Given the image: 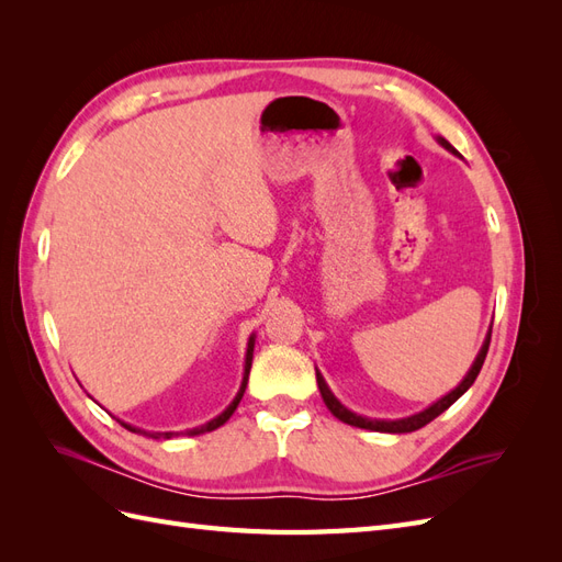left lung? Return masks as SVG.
<instances>
[{
    "label": "left lung",
    "mask_w": 562,
    "mask_h": 562,
    "mask_svg": "<svg viewBox=\"0 0 562 562\" xmlns=\"http://www.w3.org/2000/svg\"><path fill=\"white\" fill-rule=\"evenodd\" d=\"M440 145H443L448 151H452V155H457V149L446 140V138H436ZM490 335H492V330H487V337H485V342H483V347H481V351H479V356H475V361H473V366H471V370L467 372V378L459 382L448 396H443V398H438L434 405H429L427 411H422V413H417V415H411V417H403V419H370V417H361V415H356V413H351V411H347V407L339 403L337 398H335V394L333 391L328 389V384H326V380H323V375L321 372L316 370V382H318V389H321V396H323V403L328 405V411L339 419V422H345V424H351V427H359V429H370V431H382V434H411V431H417V429H422V427H427V424L431 422V419H436L440 413H446L448 407L464 394V391L475 382V378H479V372H481V368H483V361H485V356H487V347H490Z\"/></svg>",
    "instance_id": "obj_1"
}]
</instances>
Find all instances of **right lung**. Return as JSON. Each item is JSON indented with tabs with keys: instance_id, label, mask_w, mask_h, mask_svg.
<instances>
[{
	"instance_id": "obj_1",
	"label": "right lung",
	"mask_w": 562,
	"mask_h": 562,
	"mask_svg": "<svg viewBox=\"0 0 562 562\" xmlns=\"http://www.w3.org/2000/svg\"><path fill=\"white\" fill-rule=\"evenodd\" d=\"M252 347H255V337H250V339H248L246 366H244V380H241V386H239V394H236V396H234V401L227 405V411H223V413H220L217 417H213L211 422L201 424V427L190 429V431H187V436H196V434L213 431V429H217V427H223V424L234 415L236 405L241 403V398H244V391H246V384H248V372H250V363H252ZM122 427H124V429H128V431H133V434H145V436H149V438H173V436H178V431H143V429H135V427H131V424H126V422H122Z\"/></svg>"
}]
</instances>
